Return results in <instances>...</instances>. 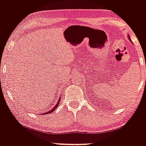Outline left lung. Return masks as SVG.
<instances>
[{
    "instance_id": "left-lung-1",
    "label": "left lung",
    "mask_w": 146,
    "mask_h": 146,
    "mask_svg": "<svg viewBox=\"0 0 146 146\" xmlns=\"http://www.w3.org/2000/svg\"><path fill=\"white\" fill-rule=\"evenodd\" d=\"M128 39L130 40L131 41V42H132V40H130V36H129V35H128Z\"/></svg>"
}]
</instances>
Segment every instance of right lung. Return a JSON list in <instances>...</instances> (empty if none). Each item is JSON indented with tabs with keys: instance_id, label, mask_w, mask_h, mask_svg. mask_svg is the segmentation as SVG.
I'll return each mask as SVG.
<instances>
[{
	"instance_id": "add662e5",
	"label": "right lung",
	"mask_w": 146,
	"mask_h": 146,
	"mask_svg": "<svg viewBox=\"0 0 146 146\" xmlns=\"http://www.w3.org/2000/svg\"><path fill=\"white\" fill-rule=\"evenodd\" d=\"M60 98H59V100H58V103L56 104V106H55L54 107H53V108H52V109L51 110H49V111H48V112H46V113H44V115H46V114H48V113H52V112L53 111H54L57 108V107H58V104H59V102H60ZM44 114H43V115H44Z\"/></svg>"
}]
</instances>
